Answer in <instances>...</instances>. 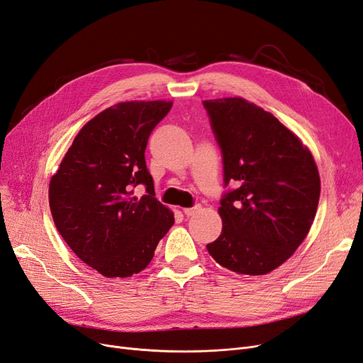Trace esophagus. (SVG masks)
Masks as SVG:
<instances>
[{
	"label": "esophagus",
	"instance_id": "esophagus-1",
	"mask_svg": "<svg viewBox=\"0 0 363 363\" xmlns=\"http://www.w3.org/2000/svg\"><path fill=\"white\" fill-rule=\"evenodd\" d=\"M199 208H201V206H195V207H192V208H183V213H184L186 216H194L195 213L199 211Z\"/></svg>",
	"mask_w": 363,
	"mask_h": 363
}]
</instances>
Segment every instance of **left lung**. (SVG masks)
Wrapping results in <instances>:
<instances>
[{"instance_id":"left-lung-1","label":"left lung","mask_w":363,"mask_h":363,"mask_svg":"<svg viewBox=\"0 0 363 363\" xmlns=\"http://www.w3.org/2000/svg\"><path fill=\"white\" fill-rule=\"evenodd\" d=\"M222 150V234L207 244L222 267L271 272L307 237L320 198L310 150L277 118L242 98L202 101Z\"/></svg>"}]
</instances>
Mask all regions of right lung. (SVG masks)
Returning a JSON list of instances; mask_svg holds the SVG:
<instances>
[{
  "instance_id": "add662e5",
  "label": "right lung",
  "mask_w": 363,
  "mask_h": 363,
  "mask_svg": "<svg viewBox=\"0 0 363 363\" xmlns=\"http://www.w3.org/2000/svg\"><path fill=\"white\" fill-rule=\"evenodd\" d=\"M171 101H129L86 123L49 186L57 232L86 265L104 277H131L153 259L174 214L155 198L147 140ZM144 185L138 199L135 187Z\"/></svg>"
}]
</instances>
